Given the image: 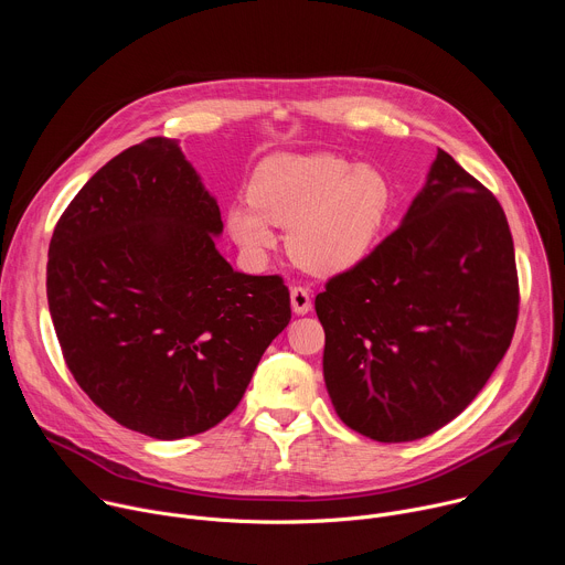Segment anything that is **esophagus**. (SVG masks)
Returning <instances> with one entry per match:
<instances>
[{"instance_id":"1","label":"esophagus","mask_w":565,"mask_h":565,"mask_svg":"<svg viewBox=\"0 0 565 565\" xmlns=\"http://www.w3.org/2000/svg\"><path fill=\"white\" fill-rule=\"evenodd\" d=\"M290 303H292V310H295L297 315H306V312L310 310V306H312V301H310V290L303 288V286H295V288L290 290Z\"/></svg>"}]
</instances>
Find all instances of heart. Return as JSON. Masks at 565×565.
Instances as JSON below:
<instances>
[{
    "label": "heart",
    "mask_w": 565,
    "mask_h": 565,
    "mask_svg": "<svg viewBox=\"0 0 565 565\" xmlns=\"http://www.w3.org/2000/svg\"><path fill=\"white\" fill-rule=\"evenodd\" d=\"M250 203L227 210L236 244L262 257L277 241L273 223L290 225L288 253L312 273H342L360 264L388 218L386 177L335 153L273 156L248 185Z\"/></svg>",
    "instance_id": "1"
}]
</instances>
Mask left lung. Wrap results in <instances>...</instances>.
I'll list each match as a JSON object with an SVG mask.
<instances>
[{"label":"left lung","instance_id":"1","mask_svg":"<svg viewBox=\"0 0 565 565\" xmlns=\"http://www.w3.org/2000/svg\"><path fill=\"white\" fill-rule=\"evenodd\" d=\"M340 420L377 443L451 423L510 349L514 241L501 203L438 149L407 216L315 297Z\"/></svg>","mask_w":565,"mask_h":565}]
</instances>
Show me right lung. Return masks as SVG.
Here are the masks:
<instances>
[{
  "mask_svg": "<svg viewBox=\"0 0 565 565\" xmlns=\"http://www.w3.org/2000/svg\"><path fill=\"white\" fill-rule=\"evenodd\" d=\"M221 230L166 136L111 158L53 230L46 297L64 362L131 431L179 440L218 425L288 327L284 279L234 273L214 246Z\"/></svg>",
  "mask_w": 565,
  "mask_h": 565,
  "instance_id": "obj_1",
  "label": "right lung"
}]
</instances>
